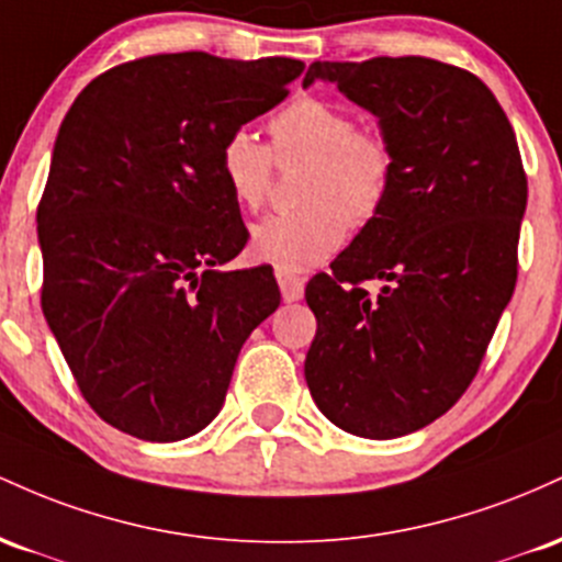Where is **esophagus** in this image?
I'll return each instance as SVG.
<instances>
[{"instance_id": "obj_1", "label": "esophagus", "mask_w": 562, "mask_h": 562, "mask_svg": "<svg viewBox=\"0 0 562 562\" xmlns=\"http://www.w3.org/2000/svg\"><path fill=\"white\" fill-rule=\"evenodd\" d=\"M276 281H279L281 294L286 302H297L302 292H305V279L289 268H276Z\"/></svg>"}]
</instances>
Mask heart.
Here are the masks:
<instances>
[{
    "label": "heart",
    "instance_id": "obj_1",
    "mask_svg": "<svg viewBox=\"0 0 562 562\" xmlns=\"http://www.w3.org/2000/svg\"><path fill=\"white\" fill-rule=\"evenodd\" d=\"M270 145L236 130L220 145V175L241 210L257 212L273 186L277 161L307 159L300 210L270 214L251 231L265 262L300 270L324 262L352 228L382 212L398 172L395 145L382 130L358 127L345 105L321 94H294L268 122Z\"/></svg>",
    "mask_w": 562,
    "mask_h": 562
}]
</instances>
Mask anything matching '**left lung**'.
I'll return each mask as SVG.
<instances>
[{
  "mask_svg": "<svg viewBox=\"0 0 562 562\" xmlns=\"http://www.w3.org/2000/svg\"><path fill=\"white\" fill-rule=\"evenodd\" d=\"M380 116L398 172L382 212L307 281L318 321L305 358L313 401L361 438L430 425L481 369L518 281L528 178L513 124L475 74L422 55L315 60ZM384 280L380 293L364 289Z\"/></svg>",
  "mask_w": 562,
  "mask_h": 562,
  "instance_id": "8db88e82",
  "label": "left lung"
}]
</instances>
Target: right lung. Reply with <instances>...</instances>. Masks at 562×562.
Returning a JSON list of instances; mask_svg holds the SVG:
<instances>
[{"label": "right lung", "instance_id": "obj_1", "mask_svg": "<svg viewBox=\"0 0 562 562\" xmlns=\"http://www.w3.org/2000/svg\"><path fill=\"white\" fill-rule=\"evenodd\" d=\"M302 68L145 55L94 77L63 119L36 206L42 311L81 398L116 430L156 443L204 430L279 307L273 268L220 270L249 238L220 145Z\"/></svg>", "mask_w": 562, "mask_h": 562}]
</instances>
